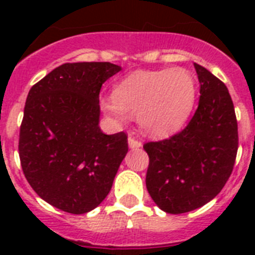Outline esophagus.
I'll list each match as a JSON object with an SVG mask.
<instances>
[{"label": "esophagus", "mask_w": 255, "mask_h": 255, "mask_svg": "<svg viewBox=\"0 0 255 255\" xmlns=\"http://www.w3.org/2000/svg\"><path fill=\"white\" fill-rule=\"evenodd\" d=\"M128 145H129V148L131 149H139V148H141V141L137 139H135V137H132V136H129L128 137Z\"/></svg>", "instance_id": "34e87169"}]
</instances>
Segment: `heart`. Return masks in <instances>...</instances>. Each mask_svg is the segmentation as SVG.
<instances>
[{
	"label": "heart",
	"instance_id": "obj_1",
	"mask_svg": "<svg viewBox=\"0 0 255 255\" xmlns=\"http://www.w3.org/2000/svg\"><path fill=\"white\" fill-rule=\"evenodd\" d=\"M196 77L185 69L135 71L100 100L103 111L119 122L137 115L144 133L167 137L181 129L197 100Z\"/></svg>",
	"mask_w": 255,
	"mask_h": 255
}]
</instances>
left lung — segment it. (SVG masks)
<instances>
[{"label": "left lung", "instance_id": "left-lung-1", "mask_svg": "<svg viewBox=\"0 0 255 255\" xmlns=\"http://www.w3.org/2000/svg\"><path fill=\"white\" fill-rule=\"evenodd\" d=\"M200 102L184 129L169 139L149 141L145 185L160 209L186 213L213 200L232 174L238 149L233 100L226 86L194 63Z\"/></svg>", "mask_w": 255, "mask_h": 255}]
</instances>
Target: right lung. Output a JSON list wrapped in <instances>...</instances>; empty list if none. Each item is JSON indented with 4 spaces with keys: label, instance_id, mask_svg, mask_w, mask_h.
<instances>
[{
    "label": "right lung",
    "instance_id": "obj_1",
    "mask_svg": "<svg viewBox=\"0 0 255 255\" xmlns=\"http://www.w3.org/2000/svg\"><path fill=\"white\" fill-rule=\"evenodd\" d=\"M122 67L65 63L30 88L19 129L26 180L50 205L71 214L95 209L128 152L127 135L99 128L102 85Z\"/></svg>",
    "mask_w": 255,
    "mask_h": 255
}]
</instances>
